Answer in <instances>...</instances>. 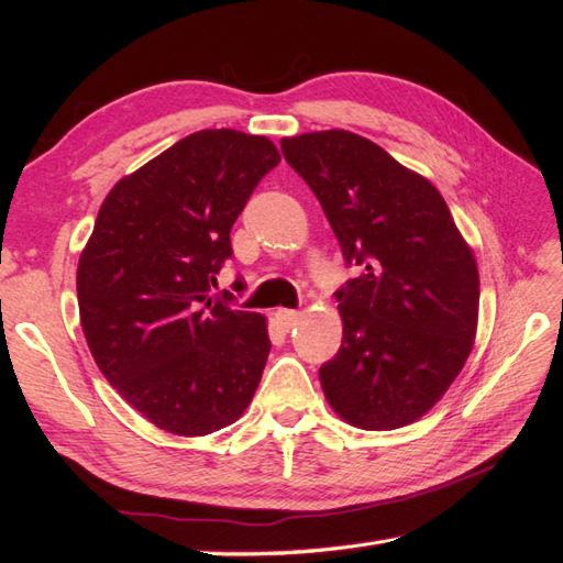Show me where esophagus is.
<instances>
[{
	"instance_id": "obj_1",
	"label": "esophagus",
	"mask_w": 563,
	"mask_h": 563,
	"mask_svg": "<svg viewBox=\"0 0 563 563\" xmlns=\"http://www.w3.org/2000/svg\"><path fill=\"white\" fill-rule=\"evenodd\" d=\"M300 312H295V309H278V312H275V319H278V324L285 329V331H290L297 321H300Z\"/></svg>"
}]
</instances>
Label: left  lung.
I'll list each match as a JSON object with an SVG mask.
<instances>
[{
    "mask_svg": "<svg viewBox=\"0 0 563 563\" xmlns=\"http://www.w3.org/2000/svg\"><path fill=\"white\" fill-rule=\"evenodd\" d=\"M357 275L336 292L343 341L319 367L343 421L394 430L440 401L472 353L479 271L426 176L349 130L280 140Z\"/></svg>",
    "mask_w": 563,
    "mask_h": 563,
    "instance_id": "1",
    "label": "left lung"
}]
</instances>
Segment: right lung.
Masks as SVG:
<instances>
[{
    "label": "right lung",
    "mask_w": 563,
    "mask_h": 563,
    "mask_svg": "<svg viewBox=\"0 0 563 563\" xmlns=\"http://www.w3.org/2000/svg\"><path fill=\"white\" fill-rule=\"evenodd\" d=\"M280 152L263 135L198 130L101 202L77 266L84 339L113 389L166 433L234 423L271 353L266 317L210 297L230 230Z\"/></svg>",
    "instance_id": "1"
}]
</instances>
